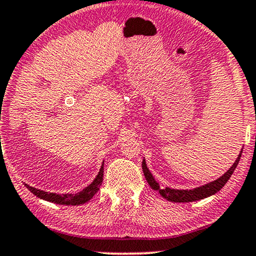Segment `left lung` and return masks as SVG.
Listing matches in <instances>:
<instances>
[{
	"label": "left lung",
	"mask_w": 256,
	"mask_h": 256,
	"mask_svg": "<svg viewBox=\"0 0 256 256\" xmlns=\"http://www.w3.org/2000/svg\"><path fill=\"white\" fill-rule=\"evenodd\" d=\"M241 153L242 152H240L239 156H238L236 160H235V162L232 165V168L228 170L222 176H220L219 179L214 180L212 182H208L206 184V185L196 187V188H193V190H173V188H170V187H166V188L162 190L159 187V184L156 182L154 178H153L151 172L148 171L145 160H142V168L148 185L151 186L153 190H158L160 196L165 198L166 200H168V202H196V200L205 199L207 196H213V194L219 192V190L222 188L224 184L230 180L232 174H233V172L235 171V168H236L238 164L240 162Z\"/></svg>",
	"instance_id": "1"
}]
</instances>
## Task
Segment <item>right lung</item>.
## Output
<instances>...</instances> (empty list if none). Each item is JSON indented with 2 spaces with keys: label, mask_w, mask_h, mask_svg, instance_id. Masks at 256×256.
<instances>
[{
  "label": "right lung",
  "mask_w": 256,
  "mask_h": 256,
  "mask_svg": "<svg viewBox=\"0 0 256 256\" xmlns=\"http://www.w3.org/2000/svg\"><path fill=\"white\" fill-rule=\"evenodd\" d=\"M103 173H104V162H103V164H102V168L94 182H91L88 187H85L83 190H80V192L74 193V194H71V193L56 194V193L44 192V190H37V188H35V187L26 185V187L32 194H35L36 196H38L43 200H46V202L60 204V205L76 206V205H82V204L88 202V200H90L91 198H92L94 194L100 190V187L102 185V182H103Z\"/></svg>",
  "instance_id": "obj_1"
}]
</instances>
